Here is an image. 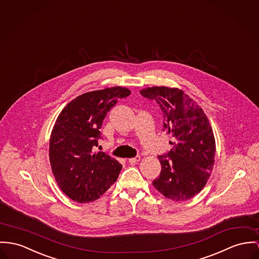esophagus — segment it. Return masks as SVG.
<instances>
[{"label":"esophagus","instance_id":"34e87169","mask_svg":"<svg viewBox=\"0 0 259 259\" xmlns=\"http://www.w3.org/2000/svg\"><path fill=\"white\" fill-rule=\"evenodd\" d=\"M140 159H141V157L140 156H136V157H134V158H131V159H128V161L130 162V163H136V162H138Z\"/></svg>","mask_w":259,"mask_h":259}]
</instances>
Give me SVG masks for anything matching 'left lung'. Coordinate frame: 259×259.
<instances>
[{
    "label": "left lung",
    "instance_id": "1",
    "mask_svg": "<svg viewBox=\"0 0 259 259\" xmlns=\"http://www.w3.org/2000/svg\"><path fill=\"white\" fill-rule=\"evenodd\" d=\"M141 95L159 104L162 131L170 151L159 156L161 170L153 185L166 198L186 201L198 194L214 166L216 144L212 127L199 105L179 89L153 87Z\"/></svg>",
    "mask_w": 259,
    "mask_h": 259
}]
</instances>
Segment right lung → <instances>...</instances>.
<instances>
[{
    "label": "right lung",
    "instance_id": "add662e5",
    "mask_svg": "<svg viewBox=\"0 0 259 259\" xmlns=\"http://www.w3.org/2000/svg\"><path fill=\"white\" fill-rule=\"evenodd\" d=\"M129 95L130 91L121 87L90 92L61 111L50 137L49 159L61 190L71 199H99L118 178L121 163L95 150L107 112Z\"/></svg>",
    "mask_w": 259,
    "mask_h": 259
}]
</instances>
